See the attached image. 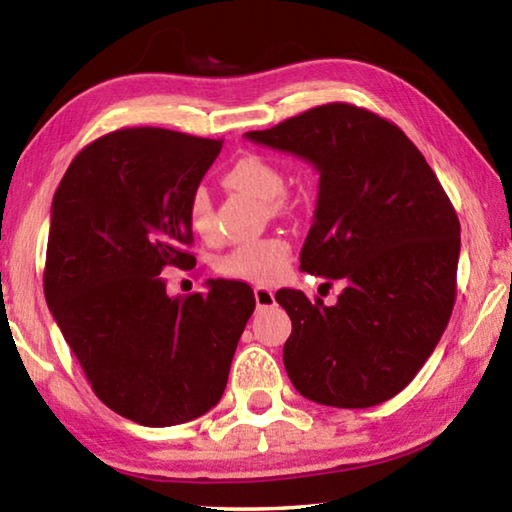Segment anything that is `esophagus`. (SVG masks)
I'll return each instance as SVG.
<instances>
[{"instance_id": "34e87169", "label": "esophagus", "mask_w": 512, "mask_h": 512, "mask_svg": "<svg viewBox=\"0 0 512 512\" xmlns=\"http://www.w3.org/2000/svg\"><path fill=\"white\" fill-rule=\"evenodd\" d=\"M255 302H257L259 309L275 305V291L268 289V287H255Z\"/></svg>"}]
</instances>
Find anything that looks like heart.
I'll list each match as a JSON object with an SVG mask.
<instances>
[{"mask_svg":"<svg viewBox=\"0 0 512 512\" xmlns=\"http://www.w3.org/2000/svg\"><path fill=\"white\" fill-rule=\"evenodd\" d=\"M223 183L232 189H241L262 201H268V210L280 214L287 210V196L284 189V173L273 162L259 155H241L223 173ZM187 221L196 235L205 239L214 237V214L210 194L198 187L189 196ZM291 262V244L280 235H266L259 239L244 241V244L228 250L219 259V271L232 280L268 284L275 282Z\"/></svg>","mask_w":512,"mask_h":512,"instance_id":"b5f03b06","label":"heart"}]
</instances>
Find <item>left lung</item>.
I'll return each mask as SVG.
<instances>
[{"mask_svg": "<svg viewBox=\"0 0 512 512\" xmlns=\"http://www.w3.org/2000/svg\"><path fill=\"white\" fill-rule=\"evenodd\" d=\"M250 142L320 173L300 268L345 280L334 307L296 289L275 300L291 318L284 368L307 400L368 409L411 384L452 316L461 223L436 173L393 121L325 103Z\"/></svg>", "mask_w": 512, "mask_h": 512, "instance_id": "8db88e82", "label": "left lung"}]
</instances>
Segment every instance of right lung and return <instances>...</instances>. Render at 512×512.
<instances>
[{
	"instance_id": "add662e5",
	"label": "right lung",
	"mask_w": 512,
	"mask_h": 512,
	"mask_svg": "<svg viewBox=\"0 0 512 512\" xmlns=\"http://www.w3.org/2000/svg\"><path fill=\"white\" fill-rule=\"evenodd\" d=\"M221 140L121 128L65 171L51 203L45 298L94 395L144 427L219 404L255 296L244 282L167 296L164 266L192 268L187 203Z\"/></svg>"
}]
</instances>
